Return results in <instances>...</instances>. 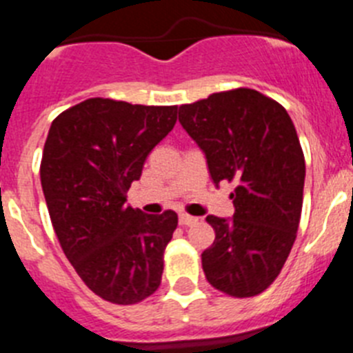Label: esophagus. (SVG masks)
Wrapping results in <instances>:
<instances>
[{
  "mask_svg": "<svg viewBox=\"0 0 353 353\" xmlns=\"http://www.w3.org/2000/svg\"><path fill=\"white\" fill-rule=\"evenodd\" d=\"M179 223L182 224V226H191V224L198 223V219H196V217H192V215H189V214H180L179 215Z\"/></svg>",
  "mask_w": 353,
  "mask_h": 353,
  "instance_id": "obj_1",
  "label": "esophagus"
}]
</instances>
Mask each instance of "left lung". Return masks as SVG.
<instances>
[{
	"mask_svg": "<svg viewBox=\"0 0 353 353\" xmlns=\"http://www.w3.org/2000/svg\"><path fill=\"white\" fill-rule=\"evenodd\" d=\"M179 121L203 150L215 185L235 183L232 219L207 217L215 232L201 254L207 281L254 297L279 276L297 236L305 179L297 130L279 102L251 88L180 105Z\"/></svg>",
	"mask_w": 353,
	"mask_h": 353,
	"instance_id": "left-lung-1",
	"label": "left lung"
}]
</instances>
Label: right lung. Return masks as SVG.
Returning <instances> with one entry per match:
<instances>
[{"label":"right lung","mask_w":353,"mask_h":353,"mask_svg":"<svg viewBox=\"0 0 353 353\" xmlns=\"http://www.w3.org/2000/svg\"><path fill=\"white\" fill-rule=\"evenodd\" d=\"M176 123V105L88 99L54 118L40 180L65 256L95 295L129 305L161 285L173 210L143 214L125 203L146 157Z\"/></svg>","instance_id":"right-lung-1"}]
</instances>
